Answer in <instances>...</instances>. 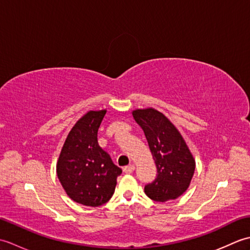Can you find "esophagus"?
Segmentation results:
<instances>
[{"mask_svg":"<svg viewBox=\"0 0 250 250\" xmlns=\"http://www.w3.org/2000/svg\"><path fill=\"white\" fill-rule=\"evenodd\" d=\"M134 169H135V167L133 166V164H130V166L125 167L124 168V172H125V174H131V173L134 172Z\"/></svg>","mask_w":250,"mask_h":250,"instance_id":"obj_1","label":"esophagus"}]
</instances>
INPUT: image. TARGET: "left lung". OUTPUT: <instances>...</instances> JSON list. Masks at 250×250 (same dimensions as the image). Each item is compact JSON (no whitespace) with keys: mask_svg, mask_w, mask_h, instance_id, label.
Wrapping results in <instances>:
<instances>
[{"mask_svg":"<svg viewBox=\"0 0 250 250\" xmlns=\"http://www.w3.org/2000/svg\"><path fill=\"white\" fill-rule=\"evenodd\" d=\"M143 129L157 167V177L145 186V193L153 201L175 200L188 189L195 161L182 134L160 111L153 108L132 111Z\"/></svg>","mask_w":250,"mask_h":250,"instance_id":"1","label":"left lung"}]
</instances>
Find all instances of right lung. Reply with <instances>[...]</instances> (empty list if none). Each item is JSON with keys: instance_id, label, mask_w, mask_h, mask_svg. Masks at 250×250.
Masks as SVG:
<instances>
[{"instance_id": "right-lung-1", "label": "right lung", "mask_w": 250, "mask_h": 250, "mask_svg": "<svg viewBox=\"0 0 250 250\" xmlns=\"http://www.w3.org/2000/svg\"><path fill=\"white\" fill-rule=\"evenodd\" d=\"M106 110H90L68 133L57 163V175L66 194L79 204L97 207L114 194L121 174L99 146L98 130Z\"/></svg>"}]
</instances>
